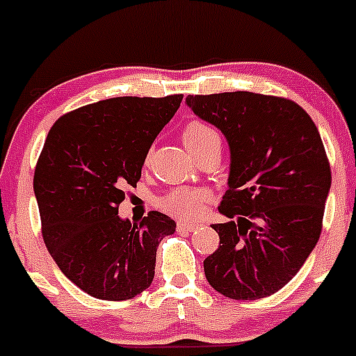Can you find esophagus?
<instances>
[{"label": "esophagus", "mask_w": 356, "mask_h": 356, "mask_svg": "<svg viewBox=\"0 0 356 356\" xmlns=\"http://www.w3.org/2000/svg\"><path fill=\"white\" fill-rule=\"evenodd\" d=\"M200 224H193V222H186V220H181L177 222V229L179 231H193V229L198 227Z\"/></svg>", "instance_id": "1"}]
</instances>
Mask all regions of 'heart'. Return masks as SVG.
<instances>
[{"label": "heart", "mask_w": 356, "mask_h": 356, "mask_svg": "<svg viewBox=\"0 0 356 356\" xmlns=\"http://www.w3.org/2000/svg\"><path fill=\"white\" fill-rule=\"evenodd\" d=\"M218 139L217 132L203 122H189L182 131V143L195 155L204 145ZM208 200V193L200 188H175L158 200V207L175 217H195L201 204Z\"/></svg>", "instance_id": "obj_1"}]
</instances>
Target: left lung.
Returning <instances> with one entry per match:
<instances>
[{
	"label": "left lung",
	"mask_w": 356,
	"mask_h": 356,
	"mask_svg": "<svg viewBox=\"0 0 356 356\" xmlns=\"http://www.w3.org/2000/svg\"><path fill=\"white\" fill-rule=\"evenodd\" d=\"M186 105L225 136L227 191L211 224L220 238L207 281L232 300L284 288L321 238L331 167L317 125L291 99L257 92L189 95Z\"/></svg>",
	"instance_id": "obj_1"
}]
</instances>
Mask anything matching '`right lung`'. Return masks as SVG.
<instances>
[{"label": "right lung", "mask_w": 356, "mask_h": 356, "mask_svg": "<svg viewBox=\"0 0 356 356\" xmlns=\"http://www.w3.org/2000/svg\"><path fill=\"white\" fill-rule=\"evenodd\" d=\"M181 102L182 95L103 99L49 129L34 172L42 238L60 270L89 296L131 300L153 282L156 248L175 222L149 211L132 224L118 204Z\"/></svg>", "instance_id": "obj_1"}]
</instances>
